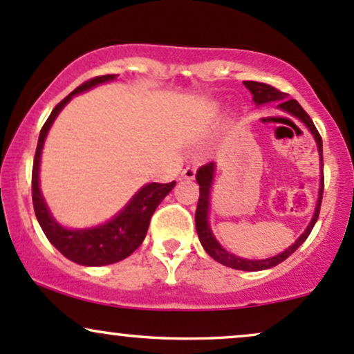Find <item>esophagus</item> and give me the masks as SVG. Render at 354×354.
I'll return each instance as SVG.
<instances>
[{"label":"esophagus","mask_w":354,"mask_h":354,"mask_svg":"<svg viewBox=\"0 0 354 354\" xmlns=\"http://www.w3.org/2000/svg\"><path fill=\"white\" fill-rule=\"evenodd\" d=\"M196 174V168L195 166H186V168L183 169V173H181V178L183 180H193Z\"/></svg>","instance_id":"esophagus-1"}]
</instances>
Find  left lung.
Returning <instances> with one entry per match:
<instances>
[{
	"mask_svg": "<svg viewBox=\"0 0 354 354\" xmlns=\"http://www.w3.org/2000/svg\"><path fill=\"white\" fill-rule=\"evenodd\" d=\"M243 85L250 91L252 99H254L255 106H263V104L269 102H279L277 107L281 111L287 112V114L294 115L301 122H304V126L310 131V134L314 136L317 145V151H319V158H321V166H322V139L319 133H317L316 126H314L313 119L309 118L308 112L304 111L301 106H299L297 100L294 99H287V94L284 92L277 91L272 85L262 84V82H254V80H245ZM213 178H215V162H208V165L201 166L200 169L196 171V181L200 185V198H198V207H196V213H195V221H196V232H198V239H200L201 245H203L207 254L216 262L223 263V266L232 267V269L236 270H247V272H257V270H266L270 269V267L279 266L281 262L292 255L294 252L297 250L302 243L306 242L313 227L316 225L317 216H319V208H321V201H322V189H324V176L321 173V185H319V196H317V203H316V209H314V215L310 218L308 228L304 230L296 242L292 243L289 248H286L284 252L281 254L274 255V257L269 259H262V260H252V259H242L239 255L232 254L228 252L227 248H223L220 245L218 240L215 239L213 235L212 228H209V220H208V213H209V196H212V186H213Z\"/></svg>",
	"mask_w": 354,
	"mask_h": 354,
	"instance_id": "1",
	"label": "left lung"
}]
</instances>
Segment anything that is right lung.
Wrapping results in <instances>:
<instances>
[{"instance_id": "obj_1", "label": "right lung", "mask_w": 354, "mask_h": 354, "mask_svg": "<svg viewBox=\"0 0 354 354\" xmlns=\"http://www.w3.org/2000/svg\"><path fill=\"white\" fill-rule=\"evenodd\" d=\"M118 75H100L95 79L87 80L82 85L75 88L72 94H68L57 104L52 114L48 115L46 122L40 131L38 138L37 153H35L33 161V173H32V196H33V208L37 215L38 223L41 230L50 240L53 247L65 255L72 262L80 263L87 267H100L115 263L119 260L129 257L131 254L142 243L145 236L149 228L151 216L158 205L165 200L171 189L174 188L176 181L171 183H149L145 185L136 195L131 198L129 203L126 205L115 216L106 221L102 225H97L92 228H65L53 218L46 207L44 195L40 189V159L41 149H44L46 134L52 127L53 120L60 114V111L72 100L73 95L82 94L88 88L95 87L99 84L111 82L115 80Z\"/></svg>"}]
</instances>
